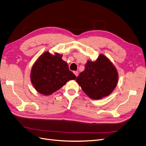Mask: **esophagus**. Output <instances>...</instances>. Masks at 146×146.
Returning a JSON list of instances; mask_svg holds the SVG:
<instances>
[{"label":"esophagus","instance_id":"1","mask_svg":"<svg viewBox=\"0 0 146 146\" xmlns=\"http://www.w3.org/2000/svg\"><path fill=\"white\" fill-rule=\"evenodd\" d=\"M74 74L76 75V76L77 77L78 76V72H77V71H74Z\"/></svg>","mask_w":146,"mask_h":146}]
</instances>
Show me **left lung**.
I'll list each match as a JSON object with an SVG mask.
<instances>
[{"mask_svg": "<svg viewBox=\"0 0 146 146\" xmlns=\"http://www.w3.org/2000/svg\"><path fill=\"white\" fill-rule=\"evenodd\" d=\"M118 75L116 68L105 55L94 62L88 61L76 82L89 98L100 99L109 96L115 88Z\"/></svg>", "mask_w": 146, "mask_h": 146, "instance_id": "left-lung-1", "label": "left lung"}]
</instances>
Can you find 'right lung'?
<instances>
[{
	"label": "right lung",
	"mask_w": 146,
	"mask_h": 146,
	"mask_svg": "<svg viewBox=\"0 0 146 146\" xmlns=\"http://www.w3.org/2000/svg\"><path fill=\"white\" fill-rule=\"evenodd\" d=\"M70 71L62 55L46 52L37 59L32 68L31 79L35 90L40 94L50 95L60 89L70 80L76 79Z\"/></svg>",
	"instance_id": "obj_1"
}]
</instances>
